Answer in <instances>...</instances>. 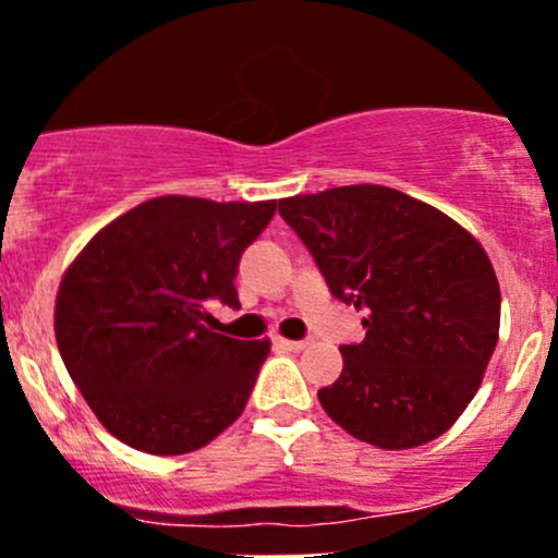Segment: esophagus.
<instances>
[{"label":"esophagus","instance_id":"1","mask_svg":"<svg viewBox=\"0 0 558 558\" xmlns=\"http://www.w3.org/2000/svg\"><path fill=\"white\" fill-rule=\"evenodd\" d=\"M278 345L286 348V351H291V353H300V351H305L311 342H307V340H286V337H278Z\"/></svg>","mask_w":558,"mask_h":558}]
</instances>
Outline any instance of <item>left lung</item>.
Instances as JSON below:
<instances>
[{"label": "left lung", "instance_id": "1", "mask_svg": "<svg viewBox=\"0 0 558 558\" xmlns=\"http://www.w3.org/2000/svg\"><path fill=\"white\" fill-rule=\"evenodd\" d=\"M331 294L364 313L359 345L318 402L384 451L432 442L456 424L499 340V280L483 245L426 202L359 183L278 202Z\"/></svg>", "mask_w": 558, "mask_h": 558}]
</instances>
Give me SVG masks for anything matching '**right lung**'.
I'll return each mask as SVG.
<instances>
[{"instance_id":"right-lung-1","label":"right lung","mask_w":558,"mask_h":558,"mask_svg":"<svg viewBox=\"0 0 558 558\" xmlns=\"http://www.w3.org/2000/svg\"><path fill=\"white\" fill-rule=\"evenodd\" d=\"M278 202L156 196L99 229L59 283V353L99 424L150 456L216 440L245 410L269 340L218 335L207 300L240 307V256Z\"/></svg>"}]
</instances>
